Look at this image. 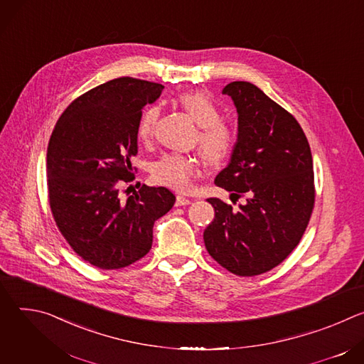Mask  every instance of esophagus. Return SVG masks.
<instances>
[{
    "label": "esophagus",
    "instance_id": "obj_1",
    "mask_svg": "<svg viewBox=\"0 0 364 364\" xmlns=\"http://www.w3.org/2000/svg\"><path fill=\"white\" fill-rule=\"evenodd\" d=\"M190 203H191V200L188 197H184V196H177L176 197V205H187Z\"/></svg>",
    "mask_w": 364,
    "mask_h": 364
}]
</instances>
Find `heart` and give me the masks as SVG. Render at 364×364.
Listing matches in <instances>:
<instances>
[{
    "label": "heart",
    "mask_w": 364,
    "mask_h": 364,
    "mask_svg": "<svg viewBox=\"0 0 364 364\" xmlns=\"http://www.w3.org/2000/svg\"><path fill=\"white\" fill-rule=\"evenodd\" d=\"M178 102L198 125L197 142L204 159L210 164H220L228 159L235 145V131L226 121L220 119V109L216 102L209 93L201 90L184 93L178 97ZM159 118L160 108L157 105L142 111L136 125V136L141 142L152 141ZM200 167L201 163L194 155L166 154L154 164L152 178L173 190L187 191L198 176Z\"/></svg>",
    "instance_id": "heart-1"
}]
</instances>
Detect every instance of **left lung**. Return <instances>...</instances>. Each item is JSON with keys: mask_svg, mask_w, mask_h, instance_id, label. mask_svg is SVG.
<instances>
[{"mask_svg": "<svg viewBox=\"0 0 364 364\" xmlns=\"http://www.w3.org/2000/svg\"><path fill=\"white\" fill-rule=\"evenodd\" d=\"M237 111V141L215 184L232 191L233 207L207 198L215 219L203 239L215 261L239 277L265 274L299 243L316 203L313 155L298 121L257 86L223 89Z\"/></svg>", "mask_w": 364, "mask_h": 364, "instance_id": "left-lung-1", "label": "left lung"}]
</instances>
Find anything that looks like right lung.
I'll use <instances>...</instances> for the list:
<instances>
[{
	"label": "right lung",
	"mask_w": 364,
	"mask_h": 364,
	"mask_svg": "<svg viewBox=\"0 0 364 364\" xmlns=\"http://www.w3.org/2000/svg\"><path fill=\"white\" fill-rule=\"evenodd\" d=\"M163 89L128 76L102 83L76 97L51 132V215L70 247L99 269H121L144 257L155 220L174 205L176 196L166 187L142 184L121 196L122 186L135 180L131 159L138 152L142 108Z\"/></svg>",
	"instance_id": "add662e5"
}]
</instances>
